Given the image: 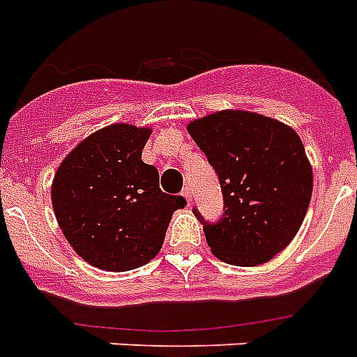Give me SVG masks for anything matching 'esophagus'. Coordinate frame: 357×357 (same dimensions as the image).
Instances as JSON below:
<instances>
[{"mask_svg":"<svg viewBox=\"0 0 357 357\" xmlns=\"http://www.w3.org/2000/svg\"><path fill=\"white\" fill-rule=\"evenodd\" d=\"M182 197H184V199H186L188 202H192V199H193L192 188H190V186H184V190H182Z\"/></svg>","mask_w":357,"mask_h":357,"instance_id":"esophagus-1","label":"esophagus"}]
</instances>
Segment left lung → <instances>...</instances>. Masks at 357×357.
I'll return each mask as SVG.
<instances>
[{
	"label": "left lung",
	"instance_id": "obj_1",
	"mask_svg": "<svg viewBox=\"0 0 357 357\" xmlns=\"http://www.w3.org/2000/svg\"><path fill=\"white\" fill-rule=\"evenodd\" d=\"M188 132L223 192V215L215 223L193 208L212 252L239 267L269 261L291 243L312 199V165L298 134L245 110L195 119Z\"/></svg>",
	"mask_w": 357,
	"mask_h": 357
}]
</instances>
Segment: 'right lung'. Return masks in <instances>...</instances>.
Returning a JSON list of instances; mask_svg holds the SVG:
<instances>
[{"mask_svg": "<svg viewBox=\"0 0 357 357\" xmlns=\"http://www.w3.org/2000/svg\"><path fill=\"white\" fill-rule=\"evenodd\" d=\"M149 129L116 123L82 139L56 169L51 201L59 227L82 259L130 271L158 255L182 195L160 190L155 165L142 160Z\"/></svg>", "mask_w": 357, "mask_h": 357, "instance_id": "add662e5", "label": "right lung"}]
</instances>
